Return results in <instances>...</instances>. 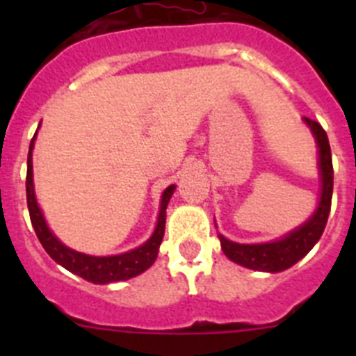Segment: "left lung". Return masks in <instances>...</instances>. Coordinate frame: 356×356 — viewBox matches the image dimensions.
<instances>
[{"mask_svg": "<svg viewBox=\"0 0 356 356\" xmlns=\"http://www.w3.org/2000/svg\"><path fill=\"white\" fill-rule=\"evenodd\" d=\"M308 127L312 128V134L319 146V169L321 181H323V193H321L319 207L303 226L294 229L287 237L280 238L275 242H266V244H237L222 235L221 248L225 254L232 262L244 266L254 271L278 273L294 266L298 260H301L308 251L316 246L319 241L325 226L328 222L330 209H332V193H333V163H332V149H330L328 135L323 130L319 122L312 119L303 118Z\"/></svg>", "mask_w": 356, "mask_h": 356, "instance_id": "8db88e82", "label": "left lung"}]
</instances>
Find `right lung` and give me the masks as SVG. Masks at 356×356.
<instances>
[{
	"mask_svg": "<svg viewBox=\"0 0 356 356\" xmlns=\"http://www.w3.org/2000/svg\"><path fill=\"white\" fill-rule=\"evenodd\" d=\"M33 140L35 135L30 143V151H28V171H26V201H28V212H30L31 225L35 229L37 237H39L40 244L46 250V253L55 260L56 264H60L67 271L74 273V275L81 276L87 282L92 284H112V282H121V280H130L134 276L140 275L153 266L159 254V248L162 244L163 232H165V209L171 200L172 193H175V185H169L162 194V203H160V213L159 222H156L155 234L151 235L147 242H144L143 246L137 250H131L128 253L114 254V257H90V254L78 253V251L71 250V248L64 246L55 235L49 232L44 221L42 212L37 207L35 193H33V180H31V149H33Z\"/></svg>",
	"mask_w": 356,
	"mask_h": 356,
	"instance_id": "obj_1",
	"label": "right lung"
}]
</instances>
